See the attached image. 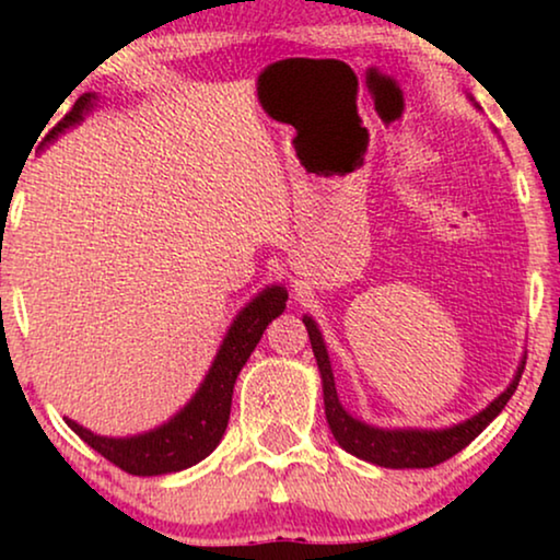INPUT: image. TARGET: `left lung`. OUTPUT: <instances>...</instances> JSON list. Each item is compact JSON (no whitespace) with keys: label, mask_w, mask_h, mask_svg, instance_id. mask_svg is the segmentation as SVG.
Instances as JSON below:
<instances>
[{"label":"left lung","mask_w":560,"mask_h":560,"mask_svg":"<svg viewBox=\"0 0 560 560\" xmlns=\"http://www.w3.org/2000/svg\"><path fill=\"white\" fill-rule=\"evenodd\" d=\"M305 331H308L313 357H316L318 372H320V387H324V408L326 420L331 428L334 439L339 441L343 451L351 456L370 462L374 466H385V469H428V466L443 464L446 458L456 456L458 451L469 446L492 420L500 416L504 405L517 389V382L523 377L525 357L520 359L517 372L502 395H497L485 410L477 416L462 420V423L448 428H377L364 423L351 416L339 400L334 382L331 359H328L324 336L320 328L311 316H303Z\"/></svg>","instance_id":"obj_1"}]
</instances>
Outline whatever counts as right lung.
<instances>
[{"label": "right lung", "instance_id": "add662e5", "mask_svg": "<svg viewBox=\"0 0 560 560\" xmlns=\"http://www.w3.org/2000/svg\"><path fill=\"white\" fill-rule=\"evenodd\" d=\"M96 94L75 98L73 109L52 127V132L45 137V144L58 140V135H63L66 129L81 125L83 117L96 109ZM285 288L267 285L236 313L194 397L163 425L137 435H121V439L91 433L71 418H66L68 428L104 458L117 464L121 471L135 474V477H160V474L183 471L203 462L224 439L229 412H232L234 382L242 366L247 364L249 354L262 339L265 328L285 311Z\"/></svg>", "mask_w": 560, "mask_h": 560}]
</instances>
